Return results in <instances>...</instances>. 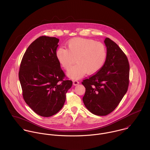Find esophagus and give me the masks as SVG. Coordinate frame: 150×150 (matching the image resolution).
Returning <instances> with one entry per match:
<instances>
[{
  "label": "esophagus",
  "mask_w": 150,
  "mask_h": 150,
  "mask_svg": "<svg viewBox=\"0 0 150 150\" xmlns=\"http://www.w3.org/2000/svg\"><path fill=\"white\" fill-rule=\"evenodd\" d=\"M79 83H79L77 80H74V81H73V84L74 86H77V85L79 84Z\"/></svg>",
  "instance_id": "34e87169"
}]
</instances>
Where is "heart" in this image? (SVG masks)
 Wrapping results in <instances>:
<instances>
[{"instance_id":"obj_1","label":"heart","mask_w":150,"mask_h":150,"mask_svg":"<svg viewBox=\"0 0 150 150\" xmlns=\"http://www.w3.org/2000/svg\"><path fill=\"white\" fill-rule=\"evenodd\" d=\"M67 49H58L56 56L66 70L69 69L76 61L77 64L67 71V75L73 79H79L86 73L92 74L98 72L105 62L106 48L101 42L76 38L67 42Z\"/></svg>"}]
</instances>
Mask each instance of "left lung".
I'll return each mask as SVG.
<instances>
[{"label": "left lung", "instance_id": "8db88e82", "mask_svg": "<svg viewBox=\"0 0 150 150\" xmlns=\"http://www.w3.org/2000/svg\"><path fill=\"white\" fill-rule=\"evenodd\" d=\"M105 64L95 74L82 82L86 88L83 98L86 108L92 114L104 116L117 107L128 91V60L119 46L109 38Z\"/></svg>", "mask_w": 150, "mask_h": 150}]
</instances>
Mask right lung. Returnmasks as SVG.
<instances>
[{
	"label": "right lung",
	"instance_id": "1",
	"mask_svg": "<svg viewBox=\"0 0 150 150\" xmlns=\"http://www.w3.org/2000/svg\"><path fill=\"white\" fill-rule=\"evenodd\" d=\"M59 40L41 36L30 44L20 64L19 80L26 103L38 115L48 117L64 105L66 93L71 87L57 56Z\"/></svg>",
	"mask_w": 150,
	"mask_h": 150
}]
</instances>
